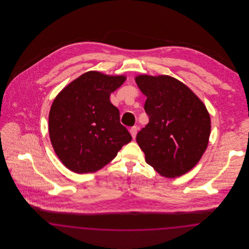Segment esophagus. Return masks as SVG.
I'll return each instance as SVG.
<instances>
[{"instance_id":"esophagus-1","label":"esophagus","mask_w":249,"mask_h":249,"mask_svg":"<svg viewBox=\"0 0 249 249\" xmlns=\"http://www.w3.org/2000/svg\"><path fill=\"white\" fill-rule=\"evenodd\" d=\"M137 131H138V128L136 126H133L130 129V134L132 136V138L134 139L136 137V134H137Z\"/></svg>"}]
</instances>
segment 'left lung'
Masks as SVG:
<instances>
[{"label": "left lung", "instance_id": "left-lung-1", "mask_svg": "<svg viewBox=\"0 0 249 249\" xmlns=\"http://www.w3.org/2000/svg\"><path fill=\"white\" fill-rule=\"evenodd\" d=\"M135 82L146 96L149 118L136 136L145 161L162 177H181L207 148L210 115L199 97L175 77L139 74Z\"/></svg>", "mask_w": 249, "mask_h": 249}]
</instances>
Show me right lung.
I'll return each instance as SVG.
<instances>
[{
	"instance_id": "1",
	"label": "right lung",
	"mask_w": 249,
	"mask_h": 249,
	"mask_svg": "<svg viewBox=\"0 0 249 249\" xmlns=\"http://www.w3.org/2000/svg\"><path fill=\"white\" fill-rule=\"evenodd\" d=\"M125 75L89 71L68 84L54 99L48 116L49 137L62 164L76 174L94 173L131 141L110 95Z\"/></svg>"
}]
</instances>
